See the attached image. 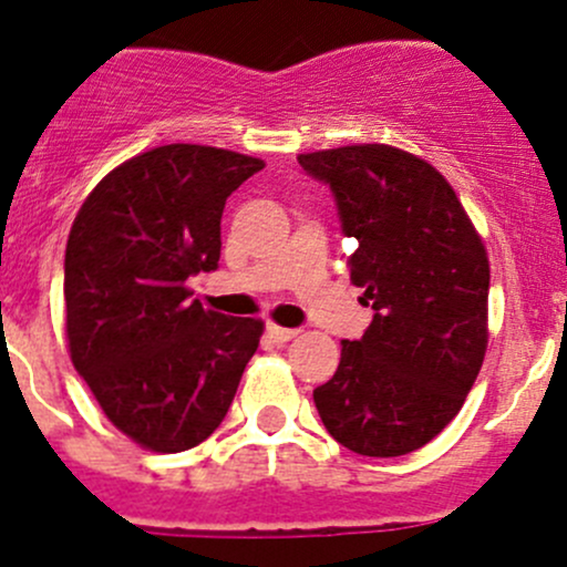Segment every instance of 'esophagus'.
I'll return each mask as SVG.
<instances>
[{
  "instance_id": "1",
  "label": "esophagus",
  "mask_w": 567,
  "mask_h": 567,
  "mask_svg": "<svg viewBox=\"0 0 567 567\" xmlns=\"http://www.w3.org/2000/svg\"><path fill=\"white\" fill-rule=\"evenodd\" d=\"M266 334L274 340V343H288V340H293L296 334H299V329H285V327H277V323H268Z\"/></svg>"
}]
</instances>
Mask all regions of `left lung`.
Here are the masks:
<instances>
[{
	"label": "left lung",
	"instance_id": "1",
	"mask_svg": "<svg viewBox=\"0 0 567 567\" xmlns=\"http://www.w3.org/2000/svg\"><path fill=\"white\" fill-rule=\"evenodd\" d=\"M329 185L354 238L351 282L373 321L343 340L340 365L312 390L329 435L354 454L401 457L441 435L474 388L487 349L491 266L437 168L384 144L299 155Z\"/></svg>",
	"mask_w": 567,
	"mask_h": 567
}]
</instances>
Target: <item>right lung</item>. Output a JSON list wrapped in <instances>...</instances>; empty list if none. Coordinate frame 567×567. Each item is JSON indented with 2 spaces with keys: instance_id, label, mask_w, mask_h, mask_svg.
<instances>
[{
  "instance_id": "obj_1",
  "label": "right lung",
  "mask_w": 567,
  "mask_h": 567,
  "mask_svg": "<svg viewBox=\"0 0 567 567\" xmlns=\"http://www.w3.org/2000/svg\"><path fill=\"white\" fill-rule=\"evenodd\" d=\"M262 168L216 146L168 144L121 163L91 190L65 244V334L104 415L152 452L218 430L262 321L190 299L216 271L229 194Z\"/></svg>"
}]
</instances>
